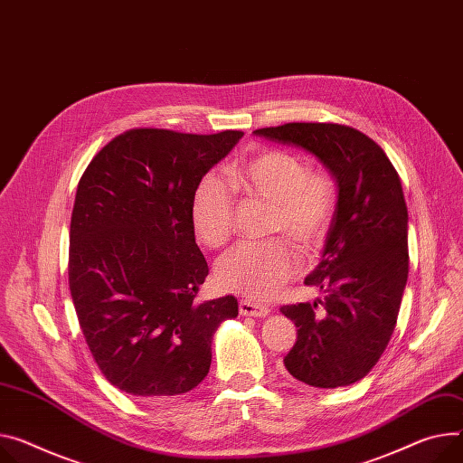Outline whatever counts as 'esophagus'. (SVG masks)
<instances>
[{
	"instance_id": "esophagus-1",
	"label": "esophagus",
	"mask_w": 463,
	"mask_h": 463,
	"mask_svg": "<svg viewBox=\"0 0 463 463\" xmlns=\"http://www.w3.org/2000/svg\"><path fill=\"white\" fill-rule=\"evenodd\" d=\"M239 311L244 317H267L270 313L269 306L252 302V300H241L239 302Z\"/></svg>"
}]
</instances>
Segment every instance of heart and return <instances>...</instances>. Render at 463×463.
Here are the masks:
<instances>
[{
    "label": "heart",
    "mask_w": 463,
    "mask_h": 463,
    "mask_svg": "<svg viewBox=\"0 0 463 463\" xmlns=\"http://www.w3.org/2000/svg\"><path fill=\"white\" fill-rule=\"evenodd\" d=\"M233 189L274 205L270 232H283L302 250L325 241L335 213V189L323 172H309L297 154L263 148L230 168ZM233 191L215 175L198 184L193 196V224L202 242L224 246L235 228ZM298 269V256L281 239L244 242L217 263V279L232 293L254 300L274 297Z\"/></svg>",
    "instance_id": "1"
}]
</instances>
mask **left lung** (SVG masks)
<instances>
[{"label": "left lung", "mask_w": 463, "mask_h": 463, "mask_svg": "<svg viewBox=\"0 0 463 463\" xmlns=\"http://www.w3.org/2000/svg\"><path fill=\"white\" fill-rule=\"evenodd\" d=\"M254 135L315 156L335 180L323 256L304 279L325 298L279 307L298 328L283 367L311 387L350 385L380 360L406 289L408 207L401 177L376 142L354 128L293 122Z\"/></svg>", "instance_id": "8db88e82"}]
</instances>
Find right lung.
<instances>
[{
	"label": "right lung",
	"instance_id": "right-lung-1",
	"mask_svg": "<svg viewBox=\"0 0 463 463\" xmlns=\"http://www.w3.org/2000/svg\"><path fill=\"white\" fill-rule=\"evenodd\" d=\"M242 131L131 129L83 172L70 222L68 281L103 376L138 399L187 393L209 373L228 295L196 304L209 269L194 241L193 196Z\"/></svg>",
	"mask_w": 463,
	"mask_h": 463
}]
</instances>
